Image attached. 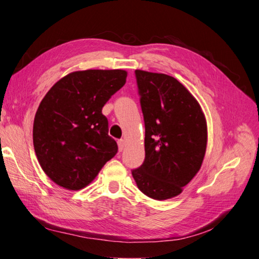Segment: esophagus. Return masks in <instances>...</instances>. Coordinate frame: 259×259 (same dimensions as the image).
<instances>
[{
	"label": "esophagus",
	"instance_id": "1",
	"mask_svg": "<svg viewBox=\"0 0 259 259\" xmlns=\"http://www.w3.org/2000/svg\"><path fill=\"white\" fill-rule=\"evenodd\" d=\"M118 146H119V150H120V151H122V150H123V148H124V146H125V141H124L123 139H120V140H118Z\"/></svg>",
	"mask_w": 259,
	"mask_h": 259
}]
</instances>
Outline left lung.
Returning <instances> with one entry per match:
<instances>
[{"label":"left lung","instance_id":"8db88e82","mask_svg":"<svg viewBox=\"0 0 259 259\" xmlns=\"http://www.w3.org/2000/svg\"><path fill=\"white\" fill-rule=\"evenodd\" d=\"M145 120V161L134 169L138 188L156 200L178 196L199 171L207 123L199 103L175 79L136 70Z\"/></svg>","mask_w":259,"mask_h":259}]
</instances>
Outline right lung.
<instances>
[{
    "label": "right lung",
    "instance_id": "obj_1",
    "mask_svg": "<svg viewBox=\"0 0 259 259\" xmlns=\"http://www.w3.org/2000/svg\"><path fill=\"white\" fill-rule=\"evenodd\" d=\"M124 70L75 71L59 80L38 106L33 146L57 185L80 190L118 152L102 108L125 83Z\"/></svg>",
    "mask_w": 259,
    "mask_h": 259
}]
</instances>
